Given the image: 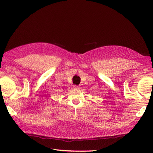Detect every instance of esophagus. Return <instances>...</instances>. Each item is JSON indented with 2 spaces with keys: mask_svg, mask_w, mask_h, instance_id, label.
Segmentation results:
<instances>
[{
  "mask_svg": "<svg viewBox=\"0 0 153 153\" xmlns=\"http://www.w3.org/2000/svg\"><path fill=\"white\" fill-rule=\"evenodd\" d=\"M73 87H74V89H80V87L79 86H78V85H74L73 86Z\"/></svg>",
  "mask_w": 153,
  "mask_h": 153,
  "instance_id": "esophagus-1",
  "label": "esophagus"
}]
</instances>
